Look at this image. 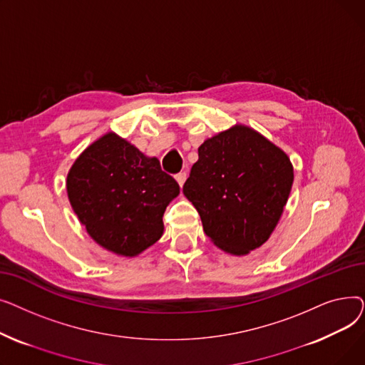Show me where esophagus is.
Listing matches in <instances>:
<instances>
[{
  "label": "esophagus",
  "mask_w": 365,
  "mask_h": 365,
  "mask_svg": "<svg viewBox=\"0 0 365 365\" xmlns=\"http://www.w3.org/2000/svg\"><path fill=\"white\" fill-rule=\"evenodd\" d=\"M186 173L185 171H182V173H179V175H176V180H178V183H179V186L182 187L183 186V183H185V180H186Z\"/></svg>",
  "instance_id": "1"
}]
</instances>
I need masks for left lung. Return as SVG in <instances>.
I'll return each mask as SVG.
<instances>
[{"label":"left lung","mask_w":365,"mask_h":365,"mask_svg":"<svg viewBox=\"0 0 365 365\" xmlns=\"http://www.w3.org/2000/svg\"><path fill=\"white\" fill-rule=\"evenodd\" d=\"M293 180V164L281 148L255 128L235 124L198 148L183 195L216 247L245 256L272 235Z\"/></svg>","instance_id":"obj_1"}]
</instances>
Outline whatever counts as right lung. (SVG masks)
<instances>
[{
	"label": "right lung",
	"mask_w": 365,
	"mask_h": 365,
	"mask_svg": "<svg viewBox=\"0 0 365 365\" xmlns=\"http://www.w3.org/2000/svg\"><path fill=\"white\" fill-rule=\"evenodd\" d=\"M66 192L94 242L117 256L136 257L163 237L164 212L180 187L157 157L108 131L75 160Z\"/></svg>",
	"instance_id": "right-lung-1"
}]
</instances>
